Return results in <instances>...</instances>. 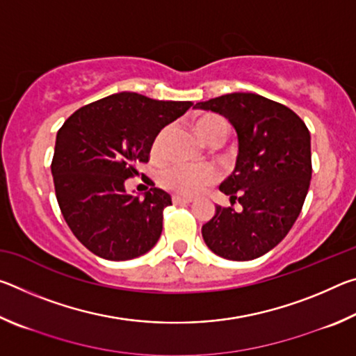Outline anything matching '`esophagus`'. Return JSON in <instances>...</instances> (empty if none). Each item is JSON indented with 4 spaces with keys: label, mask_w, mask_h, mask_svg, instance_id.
<instances>
[{
    "label": "esophagus",
    "mask_w": 356,
    "mask_h": 356,
    "mask_svg": "<svg viewBox=\"0 0 356 356\" xmlns=\"http://www.w3.org/2000/svg\"><path fill=\"white\" fill-rule=\"evenodd\" d=\"M193 200L191 197H188V196H180V195H172V202L176 204H190Z\"/></svg>",
    "instance_id": "34e87169"
}]
</instances>
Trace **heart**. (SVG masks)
<instances>
[{"mask_svg": "<svg viewBox=\"0 0 356 356\" xmlns=\"http://www.w3.org/2000/svg\"><path fill=\"white\" fill-rule=\"evenodd\" d=\"M168 127L161 129L154 138L150 152L154 156H160L163 152V144L168 136ZM196 131L204 141L210 144L212 141L220 140L225 143L227 136V124L220 116H204L197 120ZM216 179V171L210 165H186V163H174L165 168L161 172V184L180 195H196L204 186L212 184Z\"/></svg>", "mask_w": 356, "mask_h": 356, "instance_id": "obj_1", "label": "heart"}]
</instances>
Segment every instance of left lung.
Listing matches in <instances>:
<instances>
[{
  "label": "left lung",
  "mask_w": 356,
  "mask_h": 356,
  "mask_svg": "<svg viewBox=\"0 0 356 356\" xmlns=\"http://www.w3.org/2000/svg\"><path fill=\"white\" fill-rule=\"evenodd\" d=\"M197 110L218 113L237 131L238 154L220 190L242 210L216 206L202 226L216 256L251 261L273 250L291 231L311 182V135L291 108L252 92H232Z\"/></svg>",
  "instance_id": "left-lung-1"
}]
</instances>
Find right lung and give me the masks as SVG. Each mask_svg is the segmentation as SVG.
Returning <instances> with one entry per match:
<instances>
[{"mask_svg": "<svg viewBox=\"0 0 356 356\" xmlns=\"http://www.w3.org/2000/svg\"><path fill=\"white\" fill-rule=\"evenodd\" d=\"M193 106L118 92L76 110L56 135V200L70 231L95 256L129 261L152 250L163 229L166 191L127 195L125 180L147 163L159 131Z\"/></svg>", "mask_w": 356, "mask_h": 356, "instance_id": "1", "label": "right lung"}]
</instances>
